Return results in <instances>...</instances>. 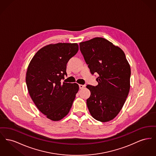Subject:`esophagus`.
Listing matches in <instances>:
<instances>
[{
	"label": "esophagus",
	"instance_id": "34e87169",
	"mask_svg": "<svg viewBox=\"0 0 156 156\" xmlns=\"http://www.w3.org/2000/svg\"><path fill=\"white\" fill-rule=\"evenodd\" d=\"M79 87H80V89H82L84 87H85V85H81V84H80V85H79Z\"/></svg>",
	"mask_w": 156,
	"mask_h": 156
}]
</instances>
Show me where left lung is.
Instances as JSON below:
<instances>
[{
	"label": "left lung",
	"instance_id": "left-lung-1",
	"mask_svg": "<svg viewBox=\"0 0 156 156\" xmlns=\"http://www.w3.org/2000/svg\"><path fill=\"white\" fill-rule=\"evenodd\" d=\"M84 59L92 75L98 73L97 86L88 85L90 96L87 104L92 116L106 122L122 109L130 90V67L123 50L102 37L80 43Z\"/></svg>",
	"mask_w": 156,
	"mask_h": 156
}]
</instances>
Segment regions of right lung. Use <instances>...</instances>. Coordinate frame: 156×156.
Listing matches in <instances>:
<instances>
[{
  "label": "right lung",
  "mask_w": 156,
  "mask_h": 156,
  "mask_svg": "<svg viewBox=\"0 0 156 156\" xmlns=\"http://www.w3.org/2000/svg\"><path fill=\"white\" fill-rule=\"evenodd\" d=\"M76 43L45 46L31 60L26 82L30 96L38 110L53 121L65 117L79 90L77 83L61 82L67 64L78 51Z\"/></svg>",
  "instance_id": "obj_1"
}]
</instances>
